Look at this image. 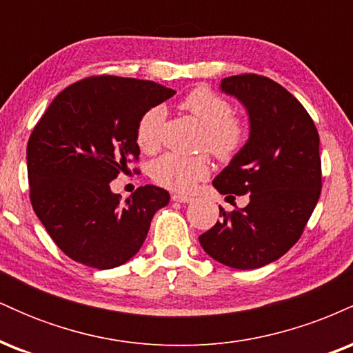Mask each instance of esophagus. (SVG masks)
I'll return each mask as SVG.
<instances>
[{
	"label": "esophagus",
	"mask_w": 353,
	"mask_h": 353,
	"mask_svg": "<svg viewBox=\"0 0 353 353\" xmlns=\"http://www.w3.org/2000/svg\"><path fill=\"white\" fill-rule=\"evenodd\" d=\"M171 199L176 201V202H182V204H188V202H192V197L184 196V194H172Z\"/></svg>",
	"instance_id": "34e87169"
}]
</instances>
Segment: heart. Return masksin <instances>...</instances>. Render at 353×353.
I'll return each mask as SVG.
<instances>
[{
    "mask_svg": "<svg viewBox=\"0 0 353 353\" xmlns=\"http://www.w3.org/2000/svg\"><path fill=\"white\" fill-rule=\"evenodd\" d=\"M181 111L202 125L201 145L208 148L217 159L229 161L244 148L249 128L242 117L232 114V104L208 88H196L179 101ZM164 108L154 106L141 116L136 128V143L145 154H154L161 148V129L164 124ZM210 172L208 154L181 156L165 152L151 164L154 182L177 192H189L197 182Z\"/></svg>",
    "mask_w": 353,
    "mask_h": 353,
    "instance_id": "b5f03b06",
    "label": "heart"
}]
</instances>
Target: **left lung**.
Segmentation results:
<instances>
[{
  "label": "left lung",
  "mask_w": 353,
  "mask_h": 353,
  "mask_svg": "<svg viewBox=\"0 0 353 353\" xmlns=\"http://www.w3.org/2000/svg\"><path fill=\"white\" fill-rule=\"evenodd\" d=\"M222 91L244 103L250 136L214 179L221 194H249L237 210L219 208L221 221L201 234L202 249L234 269H259L301 239L322 189L319 131L305 108L267 76L222 79Z\"/></svg>",
  "instance_id": "left-lung-1"
}]
</instances>
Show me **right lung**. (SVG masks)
Instances as JSON below:
<instances>
[{
    "label": "right lung",
    "instance_id": "1",
    "mask_svg": "<svg viewBox=\"0 0 353 353\" xmlns=\"http://www.w3.org/2000/svg\"><path fill=\"white\" fill-rule=\"evenodd\" d=\"M174 94L154 81L91 76L63 89L34 125L26 149L30 201L72 261L101 270L124 264L168 205L169 192L156 185L119 202L109 182L139 161L141 116Z\"/></svg>",
    "mask_w": 353,
    "mask_h": 353
}]
</instances>
